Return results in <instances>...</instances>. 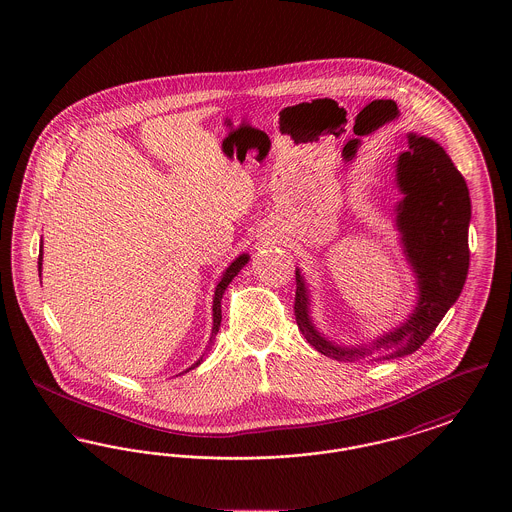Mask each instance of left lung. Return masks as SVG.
Masks as SVG:
<instances>
[{"instance_id": "obj_1", "label": "left lung", "mask_w": 512, "mask_h": 512, "mask_svg": "<svg viewBox=\"0 0 512 512\" xmlns=\"http://www.w3.org/2000/svg\"><path fill=\"white\" fill-rule=\"evenodd\" d=\"M397 186L405 195L397 207V230L418 284L411 317L368 345L343 347L320 336L309 313V290L295 270V320L318 353L336 361H382L414 353L436 330L463 292L470 265V197L463 174L443 147L409 134V151L397 159Z\"/></svg>"}]
</instances>
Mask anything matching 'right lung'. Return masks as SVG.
Listing matches in <instances>:
<instances>
[{"mask_svg": "<svg viewBox=\"0 0 512 512\" xmlns=\"http://www.w3.org/2000/svg\"><path fill=\"white\" fill-rule=\"evenodd\" d=\"M247 261H249V255H247V253L240 255L230 267L222 272V276H220L219 284H217V288H215V297H213V332H211V341L217 336V332H219L220 328V320H222V315H220V301H222V295L226 292L228 284L234 280V276H238V272L247 265ZM38 272L42 274V253H40V257H38ZM201 363H203V357H199V359L195 361V365L190 366L188 370H192V368L201 365ZM188 370H186V372H188Z\"/></svg>", "mask_w": 512, "mask_h": 512, "instance_id": "right-lung-1", "label": "right lung"}]
</instances>
